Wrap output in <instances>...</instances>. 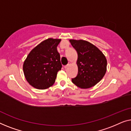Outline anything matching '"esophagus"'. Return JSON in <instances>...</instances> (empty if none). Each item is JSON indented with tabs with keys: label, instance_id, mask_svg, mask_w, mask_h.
I'll use <instances>...</instances> for the list:
<instances>
[{
	"label": "esophagus",
	"instance_id": "obj_1",
	"mask_svg": "<svg viewBox=\"0 0 131 131\" xmlns=\"http://www.w3.org/2000/svg\"><path fill=\"white\" fill-rule=\"evenodd\" d=\"M71 62H69V63H68L67 64V65L65 66V68H67L69 67V66H70V65H71Z\"/></svg>",
	"mask_w": 131,
	"mask_h": 131
}]
</instances>
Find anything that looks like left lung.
Returning <instances> with one entry per match:
<instances>
[{"instance_id":"obj_1","label":"left lung","mask_w":131,"mask_h":131,"mask_svg":"<svg viewBox=\"0 0 131 131\" xmlns=\"http://www.w3.org/2000/svg\"><path fill=\"white\" fill-rule=\"evenodd\" d=\"M69 41L78 53V72L72 82L83 89L94 86L106 72V57L96 46L85 40L71 39Z\"/></svg>"}]
</instances>
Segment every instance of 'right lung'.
Masks as SVG:
<instances>
[{
	"mask_svg": "<svg viewBox=\"0 0 131 131\" xmlns=\"http://www.w3.org/2000/svg\"><path fill=\"white\" fill-rule=\"evenodd\" d=\"M61 39L49 38L35 47L23 64L27 82L33 87L45 90L54 84L58 72L62 68L57 47Z\"/></svg>",
	"mask_w": 131,
	"mask_h": 131,
	"instance_id": "obj_1",
	"label": "right lung"
}]
</instances>
